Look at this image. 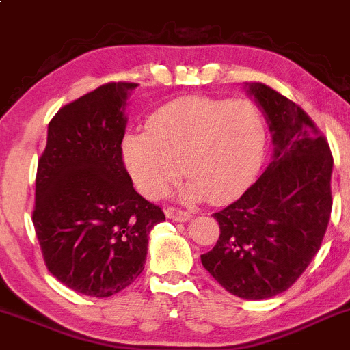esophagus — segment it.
<instances>
[{"label":"esophagus","instance_id":"esophagus-1","mask_svg":"<svg viewBox=\"0 0 350 350\" xmlns=\"http://www.w3.org/2000/svg\"><path fill=\"white\" fill-rule=\"evenodd\" d=\"M165 214H167L168 219H172V221H176V222H187L192 219V214L175 207H167L165 208Z\"/></svg>","mask_w":350,"mask_h":350}]
</instances>
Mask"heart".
<instances>
[{
    "label": "heart",
    "mask_w": 350,
    "mask_h": 350,
    "mask_svg": "<svg viewBox=\"0 0 350 350\" xmlns=\"http://www.w3.org/2000/svg\"><path fill=\"white\" fill-rule=\"evenodd\" d=\"M266 121L251 100L187 96L165 104L146 131L128 133L122 160L136 189L160 199L178 180L190 178L187 199L229 202L243 196L265 160Z\"/></svg>",
    "instance_id": "1"
}]
</instances>
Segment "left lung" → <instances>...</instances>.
<instances>
[{
  "mask_svg": "<svg viewBox=\"0 0 350 350\" xmlns=\"http://www.w3.org/2000/svg\"><path fill=\"white\" fill-rule=\"evenodd\" d=\"M273 135L266 172L222 211L221 236L202 265L229 293L265 300L291 286L320 250L332 212L334 158L325 136L293 100L247 84Z\"/></svg>",
  "mask_w": 350,
  "mask_h": 350,
  "instance_id": "8db88e82",
  "label": "left lung"
}]
</instances>
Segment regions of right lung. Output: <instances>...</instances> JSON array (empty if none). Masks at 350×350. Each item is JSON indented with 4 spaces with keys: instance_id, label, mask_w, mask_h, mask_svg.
I'll return each mask as SVG.
<instances>
[{
    "instance_id": "1",
    "label": "right lung",
    "mask_w": 350,
    "mask_h": 350,
    "mask_svg": "<svg viewBox=\"0 0 350 350\" xmlns=\"http://www.w3.org/2000/svg\"><path fill=\"white\" fill-rule=\"evenodd\" d=\"M111 82L66 104L38 160L33 226L49 271L70 290L111 297L145 269L148 236L165 214L133 189L122 163L126 99Z\"/></svg>"
}]
</instances>
